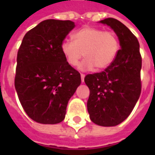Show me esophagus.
Masks as SVG:
<instances>
[{"label": "esophagus", "instance_id": "1", "mask_svg": "<svg viewBox=\"0 0 155 155\" xmlns=\"http://www.w3.org/2000/svg\"><path fill=\"white\" fill-rule=\"evenodd\" d=\"M81 81H82V83L84 81V77H85V74H81Z\"/></svg>", "mask_w": 155, "mask_h": 155}]
</instances>
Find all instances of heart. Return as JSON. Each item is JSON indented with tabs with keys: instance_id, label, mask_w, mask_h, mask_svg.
Segmentation results:
<instances>
[{
	"instance_id": "obj_1",
	"label": "heart",
	"mask_w": 155,
	"mask_h": 155,
	"mask_svg": "<svg viewBox=\"0 0 155 155\" xmlns=\"http://www.w3.org/2000/svg\"><path fill=\"white\" fill-rule=\"evenodd\" d=\"M73 41L64 40L61 51L65 61L72 67L80 64L81 71L103 70L110 66L116 58L120 48V40L114 31L85 26L72 35Z\"/></svg>"
}]
</instances>
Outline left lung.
Listing matches in <instances>:
<instances>
[{"instance_id":"8db88e82","label":"left lung","mask_w":155,"mask_h":155,"mask_svg":"<svg viewBox=\"0 0 155 155\" xmlns=\"http://www.w3.org/2000/svg\"><path fill=\"white\" fill-rule=\"evenodd\" d=\"M100 22L114 30L121 48L114 62L104 71L84 77L90 89L87 109L94 124L115 126L130 115L140 98L142 59L138 39L123 23L114 18Z\"/></svg>"}]
</instances>
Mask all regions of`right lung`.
Wrapping results in <instances>:
<instances>
[{
    "instance_id": "obj_1",
    "label": "right lung",
    "mask_w": 155,
    "mask_h": 155,
    "mask_svg": "<svg viewBox=\"0 0 155 155\" xmlns=\"http://www.w3.org/2000/svg\"><path fill=\"white\" fill-rule=\"evenodd\" d=\"M74 27L71 21L45 20L25 34L19 48L15 91L25 113L37 123L63 121L68 101L81 84V74L61 51Z\"/></svg>"
}]
</instances>
